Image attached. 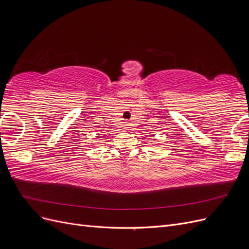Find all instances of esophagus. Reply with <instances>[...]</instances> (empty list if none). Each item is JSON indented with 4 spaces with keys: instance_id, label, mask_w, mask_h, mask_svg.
I'll list each match as a JSON object with an SVG mask.
<instances>
[{
    "instance_id": "obj_1",
    "label": "esophagus",
    "mask_w": 249,
    "mask_h": 249,
    "mask_svg": "<svg viewBox=\"0 0 249 249\" xmlns=\"http://www.w3.org/2000/svg\"><path fill=\"white\" fill-rule=\"evenodd\" d=\"M129 123H124V129H129Z\"/></svg>"
}]
</instances>
